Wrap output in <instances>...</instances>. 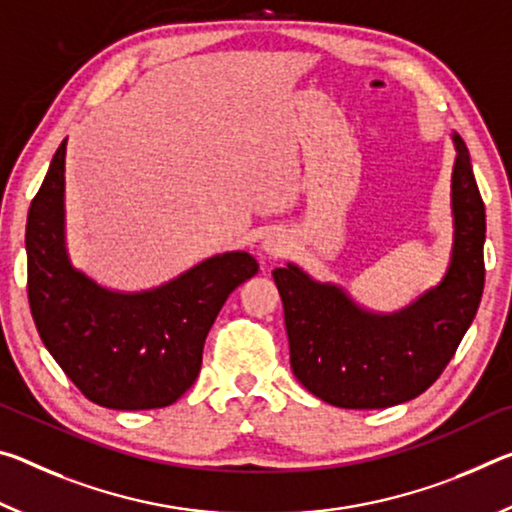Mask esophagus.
Masks as SVG:
<instances>
[{"label":"esophagus","mask_w":512,"mask_h":512,"mask_svg":"<svg viewBox=\"0 0 512 512\" xmlns=\"http://www.w3.org/2000/svg\"><path fill=\"white\" fill-rule=\"evenodd\" d=\"M262 250H264L266 257H280L289 250V241L285 239V234H280V232L266 234L264 241H262Z\"/></svg>","instance_id":"esophagus-1"}]
</instances>
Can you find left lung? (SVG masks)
I'll list each match as a JSON object with an SVG mask.
<instances>
[{
  "mask_svg": "<svg viewBox=\"0 0 512 512\" xmlns=\"http://www.w3.org/2000/svg\"><path fill=\"white\" fill-rule=\"evenodd\" d=\"M453 248L442 282L399 312L364 310L296 264L275 269L291 371L307 392L348 410L389 408L426 392L472 326L483 296L485 205L465 141L451 136Z\"/></svg>",
  "mask_w": 512,
  "mask_h": 512,
  "instance_id": "8db88e82",
  "label": "left lung"
}]
</instances>
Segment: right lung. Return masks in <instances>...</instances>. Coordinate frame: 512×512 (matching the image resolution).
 Here are the masks:
<instances>
[{"label": "right lung", "mask_w": 512, "mask_h": 512, "mask_svg": "<svg viewBox=\"0 0 512 512\" xmlns=\"http://www.w3.org/2000/svg\"><path fill=\"white\" fill-rule=\"evenodd\" d=\"M66 143L27 216V291L47 351L102 408H166L196 383L202 346L227 296L259 271L243 250L214 255L166 285L113 291L66 248Z\"/></svg>", "instance_id": "1"}]
</instances>
